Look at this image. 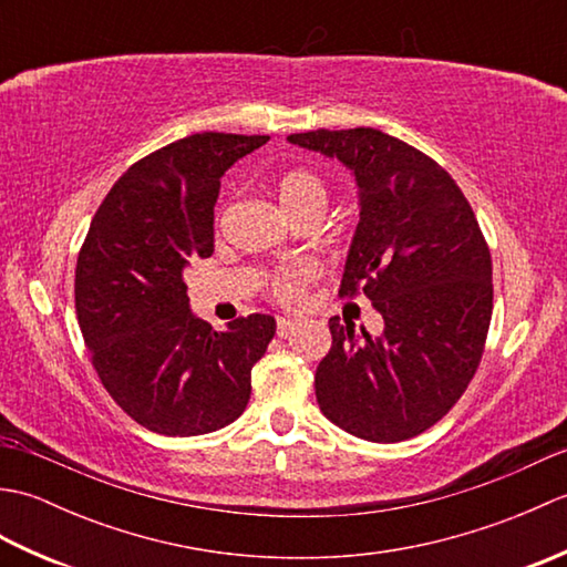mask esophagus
Instances as JSON below:
<instances>
[{
  "label": "esophagus",
  "mask_w": 567,
  "mask_h": 567,
  "mask_svg": "<svg viewBox=\"0 0 567 567\" xmlns=\"http://www.w3.org/2000/svg\"><path fill=\"white\" fill-rule=\"evenodd\" d=\"M297 327H299L297 319H290V317L277 319V336H282V339H287V336H292L297 331Z\"/></svg>",
  "instance_id": "34e87169"
}]
</instances>
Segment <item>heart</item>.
<instances>
[{
	"label": "heart",
	"instance_id": "obj_1",
	"mask_svg": "<svg viewBox=\"0 0 567 567\" xmlns=\"http://www.w3.org/2000/svg\"><path fill=\"white\" fill-rule=\"evenodd\" d=\"M277 197H280L282 207L297 216L309 207H323L327 199V185H323L321 175H317L309 167H290L280 177H277ZM319 275L315 262H295L287 268L277 270L270 277V292L282 305H295L299 297L305 295V287Z\"/></svg>",
	"mask_w": 567,
	"mask_h": 567
}]
</instances>
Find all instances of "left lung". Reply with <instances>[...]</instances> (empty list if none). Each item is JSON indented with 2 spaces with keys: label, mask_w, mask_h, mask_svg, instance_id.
<instances>
[{
  "label": "left lung",
  "mask_w": 567,
  "mask_h": 567,
  "mask_svg": "<svg viewBox=\"0 0 567 567\" xmlns=\"http://www.w3.org/2000/svg\"><path fill=\"white\" fill-rule=\"evenodd\" d=\"M287 141L353 171L360 221L339 295H365L384 321L372 339L329 319L317 402L358 439H414L451 412L483 360L492 258L475 212L436 161L378 128H317Z\"/></svg>",
  "instance_id": "obj_1"
}]
</instances>
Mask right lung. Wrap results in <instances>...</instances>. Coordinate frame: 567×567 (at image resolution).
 I'll use <instances>...</instances> for the list:
<instances>
[{
    "label": "right lung",
    "instance_id": "right-lung-1",
    "mask_svg": "<svg viewBox=\"0 0 567 567\" xmlns=\"http://www.w3.org/2000/svg\"><path fill=\"white\" fill-rule=\"evenodd\" d=\"M270 136L192 134L134 163L100 204L80 248L75 309L92 365L124 412L163 436L236 421L275 319L214 331L189 311L183 272L214 252L221 175Z\"/></svg>",
    "mask_w": 567,
    "mask_h": 567
}]
</instances>
